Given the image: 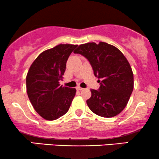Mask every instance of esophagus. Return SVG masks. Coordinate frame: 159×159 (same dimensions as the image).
Instances as JSON below:
<instances>
[{"instance_id":"esophagus-1","label":"esophagus","mask_w":159,"mask_h":159,"mask_svg":"<svg viewBox=\"0 0 159 159\" xmlns=\"http://www.w3.org/2000/svg\"><path fill=\"white\" fill-rule=\"evenodd\" d=\"M76 89H77V90H79V91H81V90H84V88H81V87H77Z\"/></svg>"}]
</instances>
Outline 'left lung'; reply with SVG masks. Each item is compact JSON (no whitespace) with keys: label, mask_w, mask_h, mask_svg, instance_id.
Listing matches in <instances>:
<instances>
[{"label":"left lung","mask_w":159,"mask_h":159,"mask_svg":"<svg viewBox=\"0 0 159 159\" xmlns=\"http://www.w3.org/2000/svg\"><path fill=\"white\" fill-rule=\"evenodd\" d=\"M74 53L86 57L94 75L102 80L99 90H90L91 97L87 100L90 110L104 118L119 114L134 89V74L126 57L115 46L102 41L83 43Z\"/></svg>","instance_id":"8db88e82"}]
</instances>
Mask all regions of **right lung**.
Returning <instances> with one entry per match:
<instances>
[{
  "mask_svg": "<svg viewBox=\"0 0 159 159\" xmlns=\"http://www.w3.org/2000/svg\"><path fill=\"white\" fill-rule=\"evenodd\" d=\"M75 44L57 45L42 52L32 62L26 76V90L40 116L53 121L64 116L75 96L76 89L62 87L60 81Z\"/></svg>",
  "mask_w": 159,
  "mask_h": 159,
  "instance_id": "add662e5",
  "label": "right lung"
}]
</instances>
